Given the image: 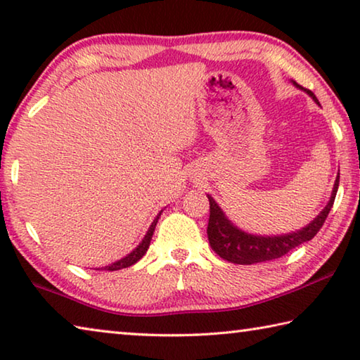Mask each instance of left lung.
Returning <instances> with one entry per match:
<instances>
[{
	"instance_id": "8db88e82",
	"label": "left lung",
	"mask_w": 360,
	"mask_h": 360,
	"mask_svg": "<svg viewBox=\"0 0 360 360\" xmlns=\"http://www.w3.org/2000/svg\"><path fill=\"white\" fill-rule=\"evenodd\" d=\"M295 85L297 87L303 89L302 85L298 84ZM303 90L308 95H311L316 103H319L311 90L308 89H303ZM338 184H340V174L337 176V181H335L330 202L327 203L326 208L321 211V214L316 217L311 224H308L307 227L295 231V233L281 235V236H255V235H248L245 231L238 230L229 222V219L224 216V212L221 211V208H219L217 203L208 195L210 221H208L206 233H208V240L212 251H214L219 257H222L224 260L231 262V264H238V265H252V264H259V262H266V260L283 257V255L288 254L290 249H294L297 246L303 245V243L314 238L316 233H318L322 225H324L328 212L332 210L335 197H337Z\"/></svg>"
}]
</instances>
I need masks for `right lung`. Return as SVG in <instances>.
Instances as JSON below:
<instances>
[{
    "label": "right lung",
    "mask_w": 360,
    "mask_h": 360,
    "mask_svg": "<svg viewBox=\"0 0 360 360\" xmlns=\"http://www.w3.org/2000/svg\"><path fill=\"white\" fill-rule=\"evenodd\" d=\"M160 214H162V212H160ZM160 214H158V216L155 217V221L152 222V225L149 227V231H148V233H146L144 240L141 241V245H139V246L135 249V251L127 255V257L120 259V260H117V262H114V264L105 266V270L114 271V270H120V268H127V266H131L133 264H136V262H138L139 259H141L143 255L146 254V251H148V248H149V245H150V240H152V235H154L155 225H157V221H158V217H160Z\"/></svg>",
    "instance_id": "1"
}]
</instances>
